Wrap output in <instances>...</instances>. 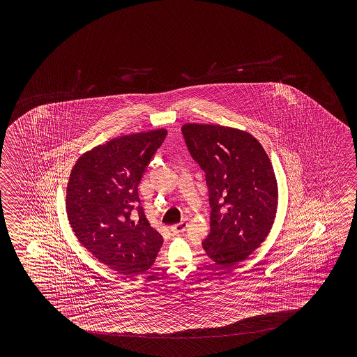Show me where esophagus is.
<instances>
[{"instance_id":"obj_1","label":"esophagus","mask_w":357,"mask_h":357,"mask_svg":"<svg viewBox=\"0 0 357 357\" xmlns=\"http://www.w3.org/2000/svg\"><path fill=\"white\" fill-rule=\"evenodd\" d=\"M186 228H188V222H186V220H182L180 223L171 226V231H172L174 234H182Z\"/></svg>"}]
</instances>
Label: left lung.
<instances>
[{"instance_id": "1", "label": "left lung", "mask_w": 357, "mask_h": 357, "mask_svg": "<svg viewBox=\"0 0 357 357\" xmlns=\"http://www.w3.org/2000/svg\"><path fill=\"white\" fill-rule=\"evenodd\" d=\"M182 134L209 188L211 234L203 248L214 263L236 266L273 227L278 183L272 162L258 139L243 130L189 122Z\"/></svg>"}]
</instances>
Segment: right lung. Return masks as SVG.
Here are the masks:
<instances>
[{
	"label": "right lung",
	"mask_w": 357,
	"mask_h": 357,
	"mask_svg": "<svg viewBox=\"0 0 357 357\" xmlns=\"http://www.w3.org/2000/svg\"><path fill=\"white\" fill-rule=\"evenodd\" d=\"M167 130L114 137L76 160L66 188V212L77 240L117 273L139 275L153 266L163 238L139 202L137 185Z\"/></svg>",
	"instance_id": "obj_1"
}]
</instances>
